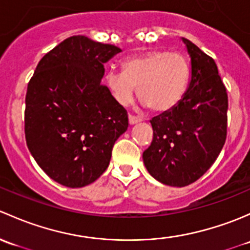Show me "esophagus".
<instances>
[{"label":"esophagus","mask_w":250,"mask_h":250,"mask_svg":"<svg viewBox=\"0 0 250 250\" xmlns=\"http://www.w3.org/2000/svg\"><path fill=\"white\" fill-rule=\"evenodd\" d=\"M141 122L140 118L133 117V115H128V124L130 125H136Z\"/></svg>","instance_id":"1"}]
</instances>
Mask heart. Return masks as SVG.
<instances>
[{
	"instance_id": "b5f03b06",
	"label": "heart",
	"mask_w": 250,
	"mask_h": 250,
	"mask_svg": "<svg viewBox=\"0 0 250 250\" xmlns=\"http://www.w3.org/2000/svg\"><path fill=\"white\" fill-rule=\"evenodd\" d=\"M189 78V63L182 54L151 50L126 59L123 72H107L106 84L122 106L132 101L137 87V96L143 106L164 113L181 102Z\"/></svg>"
}]
</instances>
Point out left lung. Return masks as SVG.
I'll list each match as a JSON object with an SVG mask.
<instances>
[{
	"mask_svg": "<svg viewBox=\"0 0 250 250\" xmlns=\"http://www.w3.org/2000/svg\"><path fill=\"white\" fill-rule=\"evenodd\" d=\"M190 56V82L176 107L150 120L154 137L143 153L151 177L169 187H185L214 164L228 128V94L214 60L182 38Z\"/></svg>",
	"mask_w": 250,
	"mask_h": 250,
	"instance_id": "left-lung-1",
	"label": "left lung"
}]
</instances>
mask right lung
I'll return each instance as SVG.
<instances>
[{
	"mask_svg": "<svg viewBox=\"0 0 250 250\" xmlns=\"http://www.w3.org/2000/svg\"><path fill=\"white\" fill-rule=\"evenodd\" d=\"M122 49L72 36L45 54L27 85L25 138L53 181L82 188L109 165L127 113L101 84L104 63Z\"/></svg>",
	"mask_w": 250,
	"mask_h": 250,
	"instance_id": "obj_1",
	"label": "right lung"
}]
</instances>
